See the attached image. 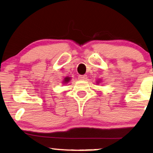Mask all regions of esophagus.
Segmentation results:
<instances>
[{"label":"esophagus","mask_w":153,"mask_h":153,"mask_svg":"<svg viewBox=\"0 0 153 153\" xmlns=\"http://www.w3.org/2000/svg\"><path fill=\"white\" fill-rule=\"evenodd\" d=\"M88 78V76L86 75H79L78 76V79L81 80H85Z\"/></svg>","instance_id":"obj_1"}]
</instances>
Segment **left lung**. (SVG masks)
<instances>
[{
    "label": "left lung",
    "mask_w": 153,
    "mask_h": 153,
    "mask_svg": "<svg viewBox=\"0 0 153 153\" xmlns=\"http://www.w3.org/2000/svg\"><path fill=\"white\" fill-rule=\"evenodd\" d=\"M100 81H97V84H98V82H100Z\"/></svg>",
    "instance_id": "8db88e82"
}]
</instances>
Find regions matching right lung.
I'll return each instance as SVG.
<instances>
[{
    "instance_id": "obj_1",
    "label": "right lung",
    "mask_w": 153,
    "mask_h": 153,
    "mask_svg": "<svg viewBox=\"0 0 153 153\" xmlns=\"http://www.w3.org/2000/svg\"><path fill=\"white\" fill-rule=\"evenodd\" d=\"M70 80H71L70 77H65V78H64V80H63V83H64V84H66V83L68 82Z\"/></svg>"
}]
</instances>
